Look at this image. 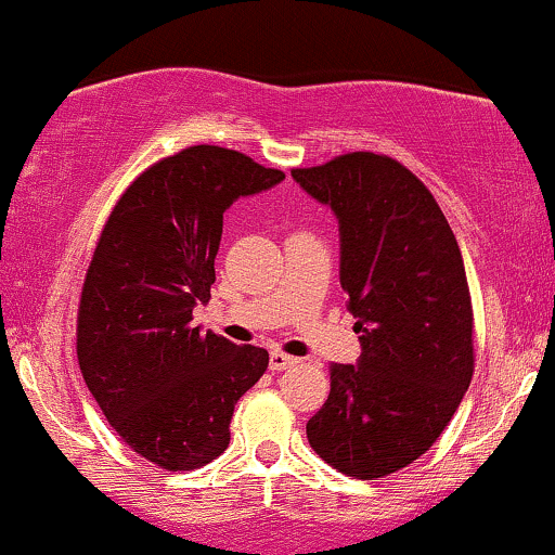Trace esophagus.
<instances>
[{"label":"esophagus","mask_w":555,"mask_h":555,"mask_svg":"<svg viewBox=\"0 0 555 555\" xmlns=\"http://www.w3.org/2000/svg\"><path fill=\"white\" fill-rule=\"evenodd\" d=\"M295 364H297L295 357H286L284 351H271L269 366L273 372H284V370H289V366H295Z\"/></svg>","instance_id":"obj_1"}]
</instances>
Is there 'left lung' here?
Listing matches in <instances>:
<instances>
[{
  "instance_id": "8db88e82",
  "label": "left lung",
  "mask_w": 555,
  "mask_h": 555,
  "mask_svg": "<svg viewBox=\"0 0 555 555\" xmlns=\"http://www.w3.org/2000/svg\"><path fill=\"white\" fill-rule=\"evenodd\" d=\"M292 178L336 214L338 276L362 344L357 364H331V396L307 422V439L346 476H390L437 442L470 385L460 245L429 189L398 159L351 152Z\"/></svg>"
}]
</instances>
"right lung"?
I'll return each instance as SVG.
<instances>
[{
	"label": "right lung",
	"mask_w": 555,
	"mask_h": 555,
	"mask_svg": "<svg viewBox=\"0 0 555 555\" xmlns=\"http://www.w3.org/2000/svg\"><path fill=\"white\" fill-rule=\"evenodd\" d=\"M284 172L198 144L144 170L113 206L87 269L77 359L118 437L165 470H193L230 444L235 403L269 351L191 328L211 299L222 214Z\"/></svg>",
	"instance_id": "right-lung-1"
}]
</instances>
